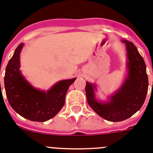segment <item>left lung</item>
<instances>
[{
    "label": "left lung",
    "instance_id": "left-lung-1",
    "mask_svg": "<svg viewBox=\"0 0 153 153\" xmlns=\"http://www.w3.org/2000/svg\"><path fill=\"white\" fill-rule=\"evenodd\" d=\"M121 41L126 45L128 59V74L122 86L106 102L98 101L96 98L95 83L86 82L85 88L89 106L100 117L110 122L125 120L140 110L148 91V76L143 58L132 42Z\"/></svg>",
    "mask_w": 153,
    "mask_h": 153
}]
</instances>
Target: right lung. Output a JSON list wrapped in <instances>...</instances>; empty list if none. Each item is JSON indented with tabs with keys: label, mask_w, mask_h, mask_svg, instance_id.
I'll return each mask as SVG.
<instances>
[{
	"label": "right lung",
	"mask_w": 153,
	"mask_h": 153,
	"mask_svg": "<svg viewBox=\"0 0 153 153\" xmlns=\"http://www.w3.org/2000/svg\"><path fill=\"white\" fill-rule=\"evenodd\" d=\"M23 47L21 43L7 65L4 76L7 97L13 110L21 117L35 122H45L54 117L63 108L69 86L76 78L59 81L47 91L36 89L20 70Z\"/></svg>",
	"instance_id": "right-lung-1"
}]
</instances>
